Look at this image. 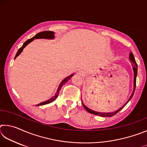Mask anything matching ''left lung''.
<instances>
[{
  "mask_svg": "<svg viewBox=\"0 0 147 147\" xmlns=\"http://www.w3.org/2000/svg\"><path fill=\"white\" fill-rule=\"evenodd\" d=\"M130 61H131V63H132V67H133V70H134V90L132 92V94H131L130 97L129 98L127 102H126V104H124V106H122L121 108H119L117 110L115 111H113V112H109V113H101V112H97V111H93V110H91L89 108H88V107H86L84 104H83L82 102V103L83 104V106L84 107V108L86 109V110L88 111V112L90 113L93 114V115H99V116H101V117H112L113 115H115V114L117 113L119 111L121 110L122 109H123L124 106L126 105V104H127L129 101L130 100V99L132 98V96L134 95V92H135V89H136V77H137V74H138V64H137L136 61L135 60V58H134V56L133 55V54L130 53Z\"/></svg>",
  "mask_w": 147,
  "mask_h": 147,
  "instance_id": "1",
  "label": "left lung"
}]
</instances>
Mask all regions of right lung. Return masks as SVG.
<instances>
[{"label": "right lung", "mask_w": 147, "mask_h": 147, "mask_svg": "<svg viewBox=\"0 0 147 147\" xmlns=\"http://www.w3.org/2000/svg\"><path fill=\"white\" fill-rule=\"evenodd\" d=\"M39 38L54 39V32H52V31H44V32H40V33H38V34H36V36H35L34 37H33V38H32L29 39L28 40H27L26 42H24V43L23 44V45L22 46V47H21V48H20V49H19L18 51H17V54H16V57H15V58H16L21 53V52L23 51V49L27 45L30 43L31 41H33L34 39H39ZM73 76V74H71V76H69V77H67V78H66L65 79H64L61 82V84H59V88H58V90H57V92L56 93L55 95H54V96H53V97H52V98H50L49 100H47V101H45V102H41V103L39 104H38V105H36V106H42V105H45V104H49V103L52 102H53V101H54V100H55V99L57 98V96H58V94H59V91H60V89L61 88L62 86H63L64 84H65V83L67 82V81L69 80H70L71 77Z\"/></svg>", "instance_id": "obj_1"}]
</instances>
